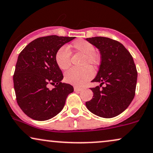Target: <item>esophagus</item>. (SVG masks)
<instances>
[{"instance_id": "obj_1", "label": "esophagus", "mask_w": 153, "mask_h": 153, "mask_svg": "<svg viewBox=\"0 0 153 153\" xmlns=\"http://www.w3.org/2000/svg\"><path fill=\"white\" fill-rule=\"evenodd\" d=\"M81 90H82V88H80V87H78V86L74 87V90L75 92H80Z\"/></svg>"}]
</instances>
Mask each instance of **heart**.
<instances>
[{
    "label": "heart",
    "mask_w": 153,
    "mask_h": 153,
    "mask_svg": "<svg viewBox=\"0 0 153 153\" xmlns=\"http://www.w3.org/2000/svg\"><path fill=\"white\" fill-rule=\"evenodd\" d=\"M71 47L76 51L84 54L82 65L90 64L95 66L100 63V57L95 52L94 45L86 40L78 39L71 44ZM55 61L61 70H66L71 65V53L67 47L63 46L57 50L55 54ZM92 68L85 65L82 68H73L65 73L64 80L66 82L75 85H80L93 77Z\"/></svg>",
    "instance_id": "1"
}]
</instances>
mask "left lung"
<instances>
[{
    "label": "left lung",
    "instance_id": "obj_1",
    "mask_svg": "<svg viewBox=\"0 0 153 153\" xmlns=\"http://www.w3.org/2000/svg\"><path fill=\"white\" fill-rule=\"evenodd\" d=\"M86 40L101 55L99 71L92 80L100 85L90 88L94 95L86 102V107L98 117H117L128 108L135 96L138 73L133 57L122 44L110 38L95 36ZM102 84L105 87L101 88Z\"/></svg>",
    "mask_w": 153,
    "mask_h": 153
}]
</instances>
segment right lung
I'll return each instance as SVG.
<instances>
[{
    "label": "right lung",
    "instance_id": "1",
    "mask_svg": "<svg viewBox=\"0 0 153 153\" xmlns=\"http://www.w3.org/2000/svg\"><path fill=\"white\" fill-rule=\"evenodd\" d=\"M74 36L51 35L31 42L20 52L13 75L17 102L22 111L36 121L56 116L73 92L70 84L61 82L63 75L55 61L57 50ZM49 84L54 85L52 90Z\"/></svg>",
    "mask_w": 153,
    "mask_h": 153
}]
</instances>
